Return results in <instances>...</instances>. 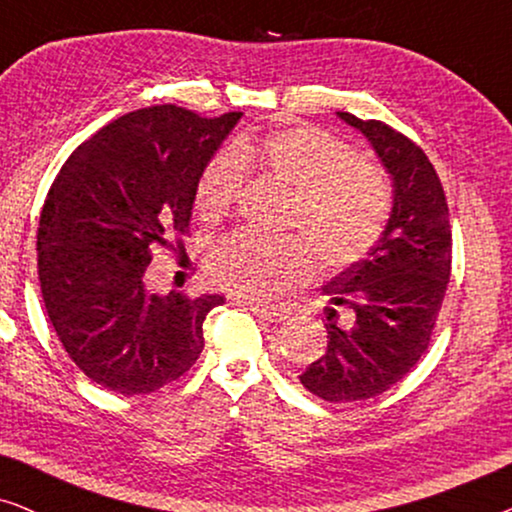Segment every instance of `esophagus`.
<instances>
[{"mask_svg": "<svg viewBox=\"0 0 512 512\" xmlns=\"http://www.w3.org/2000/svg\"><path fill=\"white\" fill-rule=\"evenodd\" d=\"M247 310H251L256 314V317H261L265 321H282L286 319V310L282 307H265V305H258V303H249V300H244L242 303Z\"/></svg>", "mask_w": 512, "mask_h": 512, "instance_id": "34e87169", "label": "esophagus"}]
</instances>
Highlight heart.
<instances>
[{"label": "heart", "mask_w": 512, "mask_h": 512, "mask_svg": "<svg viewBox=\"0 0 512 512\" xmlns=\"http://www.w3.org/2000/svg\"><path fill=\"white\" fill-rule=\"evenodd\" d=\"M254 165L293 188L286 223L303 230L321 263L349 265L384 230L391 205L387 181L361 163L352 146L310 125L244 135L233 149L216 153L195 184V212L219 219ZM207 268L214 282L237 296L272 300L314 275V254L300 235L235 233L216 244Z\"/></svg>", "instance_id": "obj_1"}]
</instances>
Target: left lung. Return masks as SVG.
Returning <instances> with one entry per match:
<instances>
[{"mask_svg":"<svg viewBox=\"0 0 512 512\" xmlns=\"http://www.w3.org/2000/svg\"><path fill=\"white\" fill-rule=\"evenodd\" d=\"M335 114L368 139L394 186L377 242L321 286L328 347L300 375L310 394L352 403L387 391L429 347L450 282L452 230L438 174L415 142L380 121Z\"/></svg>","mask_w":512,"mask_h":512,"instance_id":"obj_1","label":"left lung"}]
</instances>
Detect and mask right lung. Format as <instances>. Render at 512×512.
Returning a JSON list of instances; mask_svg holds the SVG:
<instances>
[{"instance_id":"right-lung-1","label":"right lung","mask_w":512,"mask_h":512,"mask_svg":"<svg viewBox=\"0 0 512 512\" xmlns=\"http://www.w3.org/2000/svg\"><path fill=\"white\" fill-rule=\"evenodd\" d=\"M240 118L137 109L95 132L55 177L37 235L41 296L69 359L104 389L151 394L198 361L202 324L223 296H158L144 275L153 249L186 230L200 172Z\"/></svg>"}]
</instances>
